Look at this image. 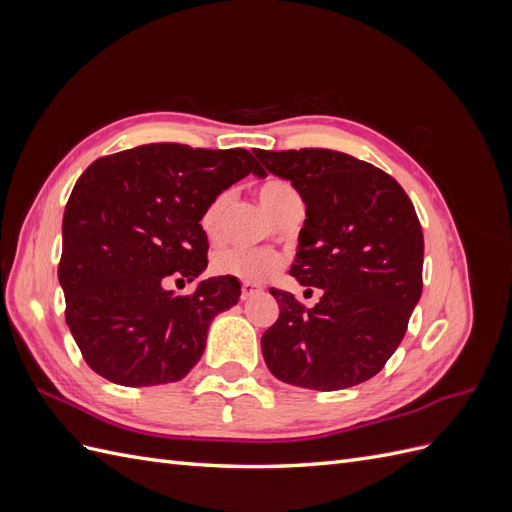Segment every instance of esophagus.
Segmentation results:
<instances>
[{
	"instance_id": "1",
	"label": "esophagus",
	"mask_w": 512,
	"mask_h": 512,
	"mask_svg": "<svg viewBox=\"0 0 512 512\" xmlns=\"http://www.w3.org/2000/svg\"><path fill=\"white\" fill-rule=\"evenodd\" d=\"M258 292V286L256 284H250V282H243V286H241V299L245 301V299H250L252 294H256Z\"/></svg>"
}]
</instances>
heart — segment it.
<instances>
[{
  "label": "heart",
  "instance_id": "obj_1",
  "mask_svg": "<svg viewBox=\"0 0 512 512\" xmlns=\"http://www.w3.org/2000/svg\"><path fill=\"white\" fill-rule=\"evenodd\" d=\"M294 198L299 196L294 192L292 185L286 181L275 179V181H267L265 185H260L258 188L260 205L265 207V211L273 220ZM224 207H226V194L213 198L209 207L205 209L203 218H200V226H203L207 235H213L215 228H218ZM280 267H282L280 256L269 254V252H256V250H241V247H228V250L215 254L211 262V269L218 275L237 277V280L250 282V284L267 280V277H271Z\"/></svg>",
  "mask_w": 512,
  "mask_h": 512
}]
</instances>
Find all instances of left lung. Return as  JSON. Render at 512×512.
Listing matches in <instances>:
<instances>
[{
    "label": "left lung",
    "mask_w": 512,
    "mask_h": 512,
    "mask_svg": "<svg viewBox=\"0 0 512 512\" xmlns=\"http://www.w3.org/2000/svg\"><path fill=\"white\" fill-rule=\"evenodd\" d=\"M254 153L301 194L307 220L290 275L322 288L312 309L271 288L280 318L260 339L267 367L312 391L374 378L423 292L425 243L412 200L384 170L342 151Z\"/></svg>",
    "instance_id": "8db88e82"
}]
</instances>
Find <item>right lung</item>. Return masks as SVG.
<instances>
[{
    "instance_id": "right-lung-1",
    "label": "right lung",
    "mask_w": 512,
    "mask_h": 512,
    "mask_svg": "<svg viewBox=\"0 0 512 512\" xmlns=\"http://www.w3.org/2000/svg\"><path fill=\"white\" fill-rule=\"evenodd\" d=\"M265 170L245 149L153 143L113 153L76 181L61 224L66 322L87 365L121 386L177 382L205 352L211 320L237 305V277L188 297L162 284L207 269L200 218L213 198Z\"/></svg>"
}]
</instances>
